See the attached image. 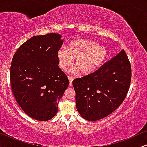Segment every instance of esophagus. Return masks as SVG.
Segmentation results:
<instances>
[{"label":"esophagus","mask_w":147,"mask_h":147,"mask_svg":"<svg viewBox=\"0 0 147 147\" xmlns=\"http://www.w3.org/2000/svg\"><path fill=\"white\" fill-rule=\"evenodd\" d=\"M68 79H69V82H70V84H69V86H72V81L74 80V78H73V77H70V76H69Z\"/></svg>","instance_id":"34e87169"}]
</instances>
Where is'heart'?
<instances>
[{
	"label": "heart",
	"instance_id": "obj_1",
	"mask_svg": "<svg viewBox=\"0 0 147 147\" xmlns=\"http://www.w3.org/2000/svg\"><path fill=\"white\" fill-rule=\"evenodd\" d=\"M109 52L106 47L86 38L72 41L68 48H61L57 52L61 68L66 70L76 59L75 67L82 75H87L98 70L106 62Z\"/></svg>",
	"mask_w": 147,
	"mask_h": 147
}]
</instances>
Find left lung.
Wrapping results in <instances>:
<instances>
[{
	"mask_svg": "<svg viewBox=\"0 0 147 147\" xmlns=\"http://www.w3.org/2000/svg\"><path fill=\"white\" fill-rule=\"evenodd\" d=\"M131 68L124 50L98 70L72 82L76 106L82 117L97 121L117 109L127 95Z\"/></svg>",
	"mask_w": 147,
	"mask_h": 147,
	"instance_id": "obj_1",
	"label": "left lung"
}]
</instances>
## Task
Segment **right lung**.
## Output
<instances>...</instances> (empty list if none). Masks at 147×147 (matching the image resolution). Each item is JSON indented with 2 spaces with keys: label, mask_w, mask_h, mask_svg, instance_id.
I'll return each instance as SVG.
<instances>
[{
  "label": "right lung",
  "mask_w": 147,
  "mask_h": 147,
  "mask_svg": "<svg viewBox=\"0 0 147 147\" xmlns=\"http://www.w3.org/2000/svg\"><path fill=\"white\" fill-rule=\"evenodd\" d=\"M59 34L30 38L18 48L10 68L15 99L32 119L48 121L58 111V104L69 85L58 66L57 52L63 45Z\"/></svg>",
  "instance_id": "right-lung-1"
}]
</instances>
